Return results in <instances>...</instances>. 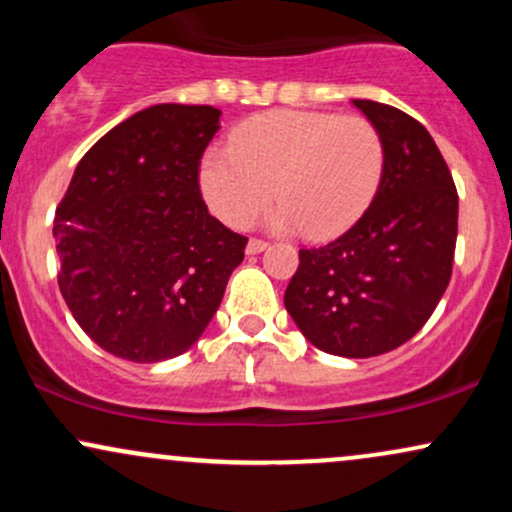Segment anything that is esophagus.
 I'll use <instances>...</instances> for the list:
<instances>
[{
	"instance_id": "obj_1",
	"label": "esophagus",
	"mask_w": 512,
	"mask_h": 512,
	"mask_svg": "<svg viewBox=\"0 0 512 512\" xmlns=\"http://www.w3.org/2000/svg\"><path fill=\"white\" fill-rule=\"evenodd\" d=\"M267 248H269L267 240L250 238V240H248V248H245V252H248V255H260V252H264Z\"/></svg>"
}]
</instances>
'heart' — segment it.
<instances>
[{"label":"heart","instance_id":"b5f03b06","mask_svg":"<svg viewBox=\"0 0 512 512\" xmlns=\"http://www.w3.org/2000/svg\"><path fill=\"white\" fill-rule=\"evenodd\" d=\"M383 173L385 142L366 117L272 110L243 122L231 149L202 156L199 190L231 228L250 226L274 192V228L334 238L361 219Z\"/></svg>","mask_w":512,"mask_h":512}]
</instances>
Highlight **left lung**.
I'll list each match as a JSON object with an SVG mask.
<instances>
[{
	"label": "left lung",
	"instance_id": "1",
	"mask_svg": "<svg viewBox=\"0 0 512 512\" xmlns=\"http://www.w3.org/2000/svg\"><path fill=\"white\" fill-rule=\"evenodd\" d=\"M385 142V173L344 236L301 250L284 305L320 351L387 354L409 342L450 284L457 190L421 122L392 105L354 101Z\"/></svg>",
	"mask_w": 512,
	"mask_h": 512
}]
</instances>
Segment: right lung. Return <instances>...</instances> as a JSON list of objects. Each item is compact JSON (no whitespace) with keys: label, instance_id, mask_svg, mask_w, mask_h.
I'll use <instances>...</instances> for the list:
<instances>
[{"label":"right lung","instance_id":"add662e5","mask_svg":"<svg viewBox=\"0 0 512 512\" xmlns=\"http://www.w3.org/2000/svg\"><path fill=\"white\" fill-rule=\"evenodd\" d=\"M211 105L158 103L98 139L55 214L60 291L108 354L180 356L219 310L248 238L209 214L199 161L219 132Z\"/></svg>","mask_w":512,"mask_h":512}]
</instances>
